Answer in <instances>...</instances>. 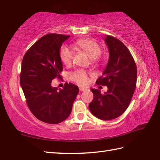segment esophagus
Instances as JSON below:
<instances>
[{
  "label": "esophagus",
  "mask_w": 160,
  "mask_h": 160,
  "mask_svg": "<svg viewBox=\"0 0 160 160\" xmlns=\"http://www.w3.org/2000/svg\"><path fill=\"white\" fill-rule=\"evenodd\" d=\"M79 90H80V91H87L86 89H84V88H82V87H80Z\"/></svg>",
  "instance_id": "34e87169"
}]
</instances>
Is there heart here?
I'll return each mask as SVG.
<instances>
[{"instance_id":"obj_1","label":"heart","mask_w":160,"mask_h":160,"mask_svg":"<svg viewBox=\"0 0 160 160\" xmlns=\"http://www.w3.org/2000/svg\"><path fill=\"white\" fill-rule=\"evenodd\" d=\"M74 47L83 51L91 58L96 60L101 54V47L92 39H80L73 44ZM60 58L66 66H69L73 61L74 53L73 49L68 45H62L60 49ZM71 79L80 85L85 86L89 82V73L82 69H78L70 75Z\"/></svg>"}]
</instances>
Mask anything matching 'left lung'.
Listing matches in <instances>:
<instances>
[{
	"label": "left lung",
	"instance_id": "left-lung-1",
	"mask_svg": "<svg viewBox=\"0 0 160 160\" xmlns=\"http://www.w3.org/2000/svg\"><path fill=\"white\" fill-rule=\"evenodd\" d=\"M105 42L109 50V59L97 84L107 86L104 94L98 89H91L93 99L89 109L94 116L103 120L116 118L127 110L137 82V67L131 52L120 40L107 36Z\"/></svg>",
	"mask_w": 160,
	"mask_h": 160
}]
</instances>
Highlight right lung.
Masks as SVG:
<instances>
[{
    "instance_id": "add662e5",
    "label": "right lung",
    "mask_w": 160,
    "mask_h": 160,
    "mask_svg": "<svg viewBox=\"0 0 160 160\" xmlns=\"http://www.w3.org/2000/svg\"><path fill=\"white\" fill-rule=\"evenodd\" d=\"M70 36L48 33L27 51L22 61L20 83L27 104L34 116L48 124H58L69 116L79 91L66 82L62 89L52 87L54 78L60 79L62 63L60 49Z\"/></svg>"
}]
</instances>
